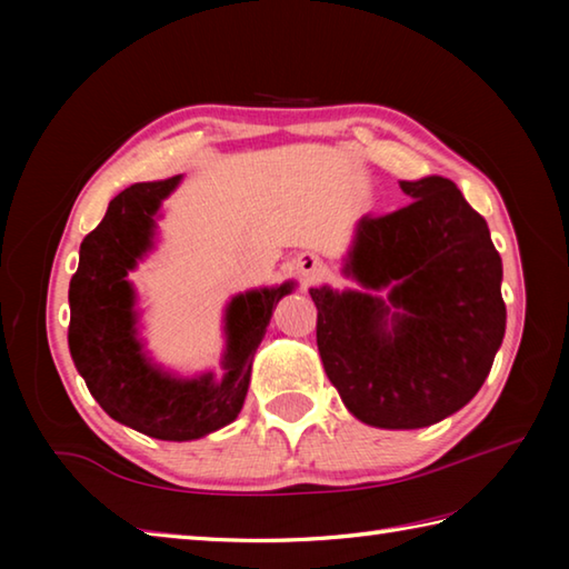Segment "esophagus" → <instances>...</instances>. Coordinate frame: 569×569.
Returning a JSON list of instances; mask_svg holds the SVG:
<instances>
[{
	"mask_svg": "<svg viewBox=\"0 0 569 569\" xmlns=\"http://www.w3.org/2000/svg\"><path fill=\"white\" fill-rule=\"evenodd\" d=\"M298 273L303 276L306 283H311V281H319V278L326 273V268H323V261L319 256L303 253L301 258H298Z\"/></svg>",
	"mask_w": 569,
	"mask_h": 569,
	"instance_id": "obj_1",
	"label": "esophagus"
}]
</instances>
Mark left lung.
<instances>
[{
	"label": "left lung",
	"instance_id": "obj_1",
	"mask_svg": "<svg viewBox=\"0 0 569 569\" xmlns=\"http://www.w3.org/2000/svg\"><path fill=\"white\" fill-rule=\"evenodd\" d=\"M413 198L356 223L343 276L311 288L326 377L356 419L421 429L475 399L505 339L502 258L455 182L401 180Z\"/></svg>",
	"mask_w": 569,
	"mask_h": 569
}]
</instances>
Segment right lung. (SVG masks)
<instances>
[{"instance_id":"add662e5","label":"right lung","mask_w":569,"mask_h":569,"mask_svg":"<svg viewBox=\"0 0 569 569\" xmlns=\"http://www.w3.org/2000/svg\"><path fill=\"white\" fill-rule=\"evenodd\" d=\"M182 176L134 182L114 196L102 223L84 236L70 281V353L94 401L140 435L190 441L223 429L243 409L256 349L273 308L293 281L230 298L223 316V377L182 379L150 359L138 336V293L128 273L156 248L160 206Z\"/></svg>"}]
</instances>
